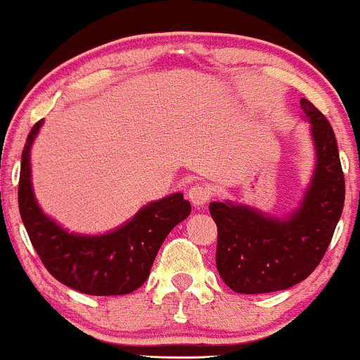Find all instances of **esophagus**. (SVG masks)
Returning <instances> with one entry per match:
<instances>
[{
	"instance_id": "obj_1",
	"label": "esophagus",
	"mask_w": 360,
	"mask_h": 360,
	"mask_svg": "<svg viewBox=\"0 0 360 360\" xmlns=\"http://www.w3.org/2000/svg\"><path fill=\"white\" fill-rule=\"evenodd\" d=\"M212 188L208 184H193L188 191V198L196 208H201L212 200Z\"/></svg>"
}]
</instances>
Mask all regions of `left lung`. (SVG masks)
<instances>
[{"instance_id":"8db88e82","label":"left lung","mask_w":360,"mask_h":360,"mask_svg":"<svg viewBox=\"0 0 360 360\" xmlns=\"http://www.w3.org/2000/svg\"><path fill=\"white\" fill-rule=\"evenodd\" d=\"M301 108L311 123L316 169L300 208L279 220L243 205L210 203L218 229L217 269L235 292L262 295L307 279L342 217L345 179L335 134L315 105L303 98Z\"/></svg>"}]
</instances>
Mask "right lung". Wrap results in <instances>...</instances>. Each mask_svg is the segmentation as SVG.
I'll use <instances>...</instances> for the list:
<instances>
[{
    "instance_id": "add662e5",
    "label": "right lung",
    "mask_w": 360,
    "mask_h": 360,
    "mask_svg": "<svg viewBox=\"0 0 360 360\" xmlns=\"http://www.w3.org/2000/svg\"><path fill=\"white\" fill-rule=\"evenodd\" d=\"M42 120L22 152L18 208L32 245L51 274L65 286L91 296L128 295L146 283L167 233L191 213L181 193L143 206L127 225L98 237L62 230L37 205L30 183V146Z\"/></svg>"
}]
</instances>
